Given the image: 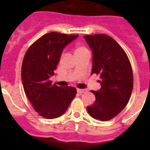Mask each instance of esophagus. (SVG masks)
Instances as JSON below:
<instances>
[{
    "mask_svg": "<svg viewBox=\"0 0 150 150\" xmlns=\"http://www.w3.org/2000/svg\"><path fill=\"white\" fill-rule=\"evenodd\" d=\"M77 92L79 93L82 94V93H86V92H87V90L85 89H77Z\"/></svg>",
    "mask_w": 150,
    "mask_h": 150,
    "instance_id": "1",
    "label": "esophagus"
}]
</instances>
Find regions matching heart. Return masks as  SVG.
Wrapping results in <instances>:
<instances>
[{"label":"heart","mask_w":150,"mask_h":150,"mask_svg":"<svg viewBox=\"0 0 150 150\" xmlns=\"http://www.w3.org/2000/svg\"><path fill=\"white\" fill-rule=\"evenodd\" d=\"M89 51L88 49H87L85 46L81 45V44H78L75 47V54H80V53H84V52H87Z\"/></svg>","instance_id":"b5f03b06"}]
</instances>
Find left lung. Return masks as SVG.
<instances>
[{
  "instance_id": "8db88e82",
  "label": "left lung",
  "mask_w": 150,
  "mask_h": 150,
  "mask_svg": "<svg viewBox=\"0 0 150 150\" xmlns=\"http://www.w3.org/2000/svg\"><path fill=\"white\" fill-rule=\"evenodd\" d=\"M84 37L93 54L92 74L99 75L101 79L100 90H91L96 101L87 107V111L96 120L109 121L129 101L133 89L132 68L125 51L112 37L105 34Z\"/></svg>"
}]
</instances>
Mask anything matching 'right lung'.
I'll list each match as a JSON object with an SVG mask.
<instances>
[{"mask_svg": "<svg viewBox=\"0 0 150 150\" xmlns=\"http://www.w3.org/2000/svg\"><path fill=\"white\" fill-rule=\"evenodd\" d=\"M79 35L51 32L39 38L25 54L22 64L24 91L40 116L54 119L65 113L76 95L75 87L57 86L50 80L54 75L64 47Z\"/></svg>", "mask_w": 150, "mask_h": 150, "instance_id": "obj_1", "label": "right lung"}]
</instances>
